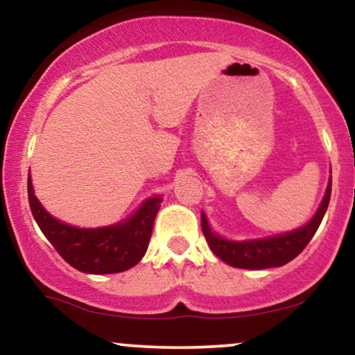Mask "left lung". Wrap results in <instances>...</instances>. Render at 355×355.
I'll return each mask as SVG.
<instances>
[{
  "label": "left lung",
  "instance_id": "8db88e82",
  "mask_svg": "<svg viewBox=\"0 0 355 355\" xmlns=\"http://www.w3.org/2000/svg\"><path fill=\"white\" fill-rule=\"evenodd\" d=\"M332 191V177H329L327 189H325L324 198H322L319 209L307 223L299 229L285 232V234L270 235V237L260 239H245L232 240L218 235L211 230L209 218L202 211V230L205 235L207 243L215 255L225 263L237 268H247V270H262V268L282 267L294 260L305 245L311 242L317 229H319L322 218L327 211L329 202H331Z\"/></svg>",
  "mask_w": 355,
  "mask_h": 355
}]
</instances>
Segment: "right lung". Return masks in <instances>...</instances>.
<instances>
[{"instance_id":"1","label":"right lung","mask_w":355,"mask_h":355,"mask_svg":"<svg viewBox=\"0 0 355 355\" xmlns=\"http://www.w3.org/2000/svg\"><path fill=\"white\" fill-rule=\"evenodd\" d=\"M28 200L44 237L71 267L85 274L103 275L128 270L144 259L164 198L153 195L121 222L96 229H80L53 217L35 195L31 173H28Z\"/></svg>"}]
</instances>
